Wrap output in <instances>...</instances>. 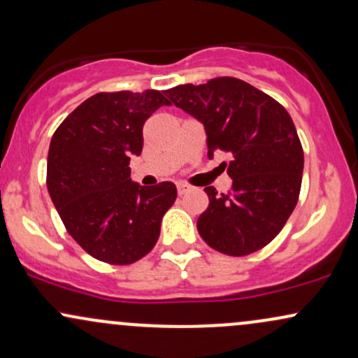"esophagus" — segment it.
<instances>
[{
    "mask_svg": "<svg viewBox=\"0 0 358 358\" xmlns=\"http://www.w3.org/2000/svg\"><path fill=\"white\" fill-rule=\"evenodd\" d=\"M176 190H178V195H183V193H187L188 190H190V185L178 182V183H176Z\"/></svg>",
    "mask_w": 358,
    "mask_h": 358,
    "instance_id": "obj_1",
    "label": "esophagus"
}]
</instances>
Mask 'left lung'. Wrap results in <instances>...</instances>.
<instances>
[{
    "label": "left lung",
    "instance_id": "obj_1",
    "mask_svg": "<svg viewBox=\"0 0 358 358\" xmlns=\"http://www.w3.org/2000/svg\"><path fill=\"white\" fill-rule=\"evenodd\" d=\"M176 108L196 117L207 133L208 158L231 155L229 193L207 187L208 207L196 220L202 239L227 256H249L285 227L301 190V141L287 110L262 90L236 79L166 90ZM170 102V104H171Z\"/></svg>",
    "mask_w": 358,
    "mask_h": 358
}]
</instances>
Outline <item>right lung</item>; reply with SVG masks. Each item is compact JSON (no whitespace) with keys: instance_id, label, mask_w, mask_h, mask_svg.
Returning a JSON list of instances; mask_svg holds the SVG:
<instances>
[{"instance_id":"right-lung-1","label":"right lung","mask_w":358,"mask_h":358,"mask_svg":"<svg viewBox=\"0 0 358 358\" xmlns=\"http://www.w3.org/2000/svg\"><path fill=\"white\" fill-rule=\"evenodd\" d=\"M170 102L159 90L99 92L57 127L47 159V188L65 229L85 252L116 266L155 248L176 187L131 182L146 119Z\"/></svg>"}]
</instances>
